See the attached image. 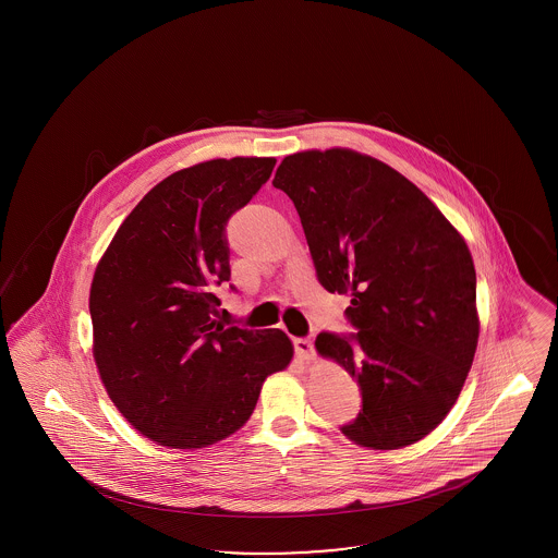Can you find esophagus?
Returning <instances> with one entry per match:
<instances>
[{
	"mask_svg": "<svg viewBox=\"0 0 558 558\" xmlns=\"http://www.w3.org/2000/svg\"><path fill=\"white\" fill-rule=\"evenodd\" d=\"M294 351L303 362H312L316 357V349L310 339H294Z\"/></svg>",
	"mask_w": 558,
	"mask_h": 558,
	"instance_id": "esophagus-1",
	"label": "esophagus"
}]
</instances>
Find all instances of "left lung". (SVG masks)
Masks as SVG:
<instances>
[{
    "label": "left lung",
    "mask_w": 558,
    "mask_h": 558,
    "mask_svg": "<svg viewBox=\"0 0 558 558\" xmlns=\"http://www.w3.org/2000/svg\"><path fill=\"white\" fill-rule=\"evenodd\" d=\"M274 186L294 203L319 284L351 296L357 332L316 339L362 391L341 430L371 450L421 441L448 416L477 351V276L462 234L393 167L349 148L289 155Z\"/></svg>",
    "instance_id": "left-lung-1"
}]
</instances>
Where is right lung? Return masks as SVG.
<instances>
[{
    "instance_id": "1",
    "label": "right lung",
    "mask_w": 558,
    "mask_h": 558,
    "mask_svg": "<svg viewBox=\"0 0 558 558\" xmlns=\"http://www.w3.org/2000/svg\"><path fill=\"white\" fill-rule=\"evenodd\" d=\"M274 157L171 173L119 226L94 271V360L128 423L165 448H207L244 425L267 376L291 364L278 330L223 328L213 289L230 280L226 223L266 184Z\"/></svg>"
}]
</instances>
